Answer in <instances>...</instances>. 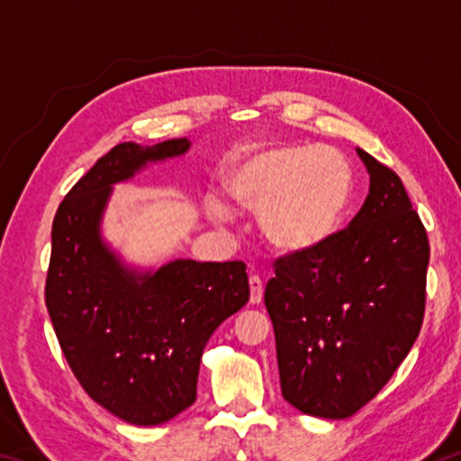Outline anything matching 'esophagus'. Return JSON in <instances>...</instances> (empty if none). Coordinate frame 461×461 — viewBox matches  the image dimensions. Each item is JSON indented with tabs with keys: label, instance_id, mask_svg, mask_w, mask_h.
Wrapping results in <instances>:
<instances>
[{
	"label": "esophagus",
	"instance_id": "34e87169",
	"mask_svg": "<svg viewBox=\"0 0 461 461\" xmlns=\"http://www.w3.org/2000/svg\"><path fill=\"white\" fill-rule=\"evenodd\" d=\"M262 294H264V285H262V278L260 276H249V303L252 305H258L262 301Z\"/></svg>",
	"mask_w": 461,
	"mask_h": 461
}]
</instances>
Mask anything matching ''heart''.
Here are the masks:
<instances>
[{
    "label": "heart",
    "instance_id": "1",
    "mask_svg": "<svg viewBox=\"0 0 461 461\" xmlns=\"http://www.w3.org/2000/svg\"><path fill=\"white\" fill-rule=\"evenodd\" d=\"M231 199L260 213V228L283 252L321 246L339 230L352 199V168L323 146L280 144L249 152L228 178ZM209 215L225 221L230 207L209 197Z\"/></svg>",
    "mask_w": 461,
    "mask_h": 461
}]
</instances>
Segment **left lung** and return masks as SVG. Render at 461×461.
<instances>
[{"label":"left lung","instance_id":"obj_1","mask_svg":"<svg viewBox=\"0 0 461 461\" xmlns=\"http://www.w3.org/2000/svg\"><path fill=\"white\" fill-rule=\"evenodd\" d=\"M370 193L346 230L275 260L264 291L280 388L305 415L348 419L376 396L423 325L429 240L393 168L357 148Z\"/></svg>","mask_w":461,"mask_h":461}]
</instances>
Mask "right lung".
Listing matches in <instances>:
<instances>
[{"label":"right lung","mask_w":461,"mask_h":461,"mask_svg":"<svg viewBox=\"0 0 461 461\" xmlns=\"http://www.w3.org/2000/svg\"><path fill=\"white\" fill-rule=\"evenodd\" d=\"M186 138L113 146L60 201L44 299L85 393L131 425L167 423L197 399L207 339L246 305V264L175 260L138 275L109 252L99 221L112 185L189 150Z\"/></svg>","instance_id":"obj_1"}]
</instances>
